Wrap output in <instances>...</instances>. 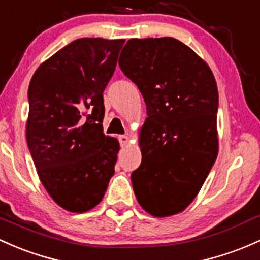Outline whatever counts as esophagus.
<instances>
[{
	"instance_id": "esophagus-1",
	"label": "esophagus",
	"mask_w": 260,
	"mask_h": 260,
	"mask_svg": "<svg viewBox=\"0 0 260 260\" xmlns=\"http://www.w3.org/2000/svg\"><path fill=\"white\" fill-rule=\"evenodd\" d=\"M119 141L121 146H125V145L129 142V136L127 135H119Z\"/></svg>"
}]
</instances>
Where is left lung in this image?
<instances>
[{"mask_svg": "<svg viewBox=\"0 0 260 260\" xmlns=\"http://www.w3.org/2000/svg\"><path fill=\"white\" fill-rule=\"evenodd\" d=\"M119 66L146 104L134 192L147 213L172 216L194 200L218 153L216 79L196 53L172 37L129 40Z\"/></svg>", "mask_w": 260, "mask_h": 260, "instance_id": "obj_1", "label": "left lung"}]
</instances>
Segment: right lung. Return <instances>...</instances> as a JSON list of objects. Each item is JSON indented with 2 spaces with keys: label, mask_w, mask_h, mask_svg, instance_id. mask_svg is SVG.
Here are the masks:
<instances>
[{
  "label": "right lung",
  "mask_w": 260,
  "mask_h": 260,
  "mask_svg": "<svg viewBox=\"0 0 260 260\" xmlns=\"http://www.w3.org/2000/svg\"><path fill=\"white\" fill-rule=\"evenodd\" d=\"M125 40L80 38L36 71L26 136L42 185L57 205L83 213L104 197L119 142L103 133V93Z\"/></svg>",
  "instance_id": "1"
}]
</instances>
